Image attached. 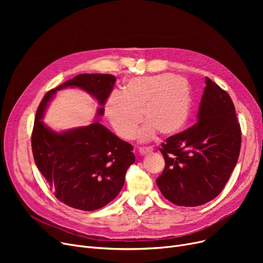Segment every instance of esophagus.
Segmentation results:
<instances>
[{
    "mask_svg": "<svg viewBox=\"0 0 263 263\" xmlns=\"http://www.w3.org/2000/svg\"><path fill=\"white\" fill-rule=\"evenodd\" d=\"M139 150H140V154H141L142 156H145V155L151 153V151L154 150V148L151 147V146H145V147H140Z\"/></svg>",
    "mask_w": 263,
    "mask_h": 263,
    "instance_id": "34e87169",
    "label": "esophagus"
}]
</instances>
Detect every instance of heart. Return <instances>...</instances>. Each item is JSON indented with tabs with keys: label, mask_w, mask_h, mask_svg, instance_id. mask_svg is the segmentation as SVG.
Segmentation results:
<instances>
[{
	"label": "heart",
	"mask_w": 263,
	"mask_h": 263,
	"mask_svg": "<svg viewBox=\"0 0 263 263\" xmlns=\"http://www.w3.org/2000/svg\"><path fill=\"white\" fill-rule=\"evenodd\" d=\"M192 107L189 82L170 73L134 78L123 88L114 92L106 103V115L115 132L122 139H132L142 121L139 135L143 141L158 131L170 135L180 131L186 123Z\"/></svg>",
	"instance_id": "heart-1"
}]
</instances>
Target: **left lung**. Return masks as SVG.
<instances>
[{
	"instance_id": "left-lung-1",
	"label": "left lung",
	"mask_w": 263,
	"mask_h": 263,
	"mask_svg": "<svg viewBox=\"0 0 263 263\" xmlns=\"http://www.w3.org/2000/svg\"><path fill=\"white\" fill-rule=\"evenodd\" d=\"M240 149L241 128L230 96L205 78L198 121L162 143L165 167L158 187L177 205L208 202L223 191Z\"/></svg>"
}]
</instances>
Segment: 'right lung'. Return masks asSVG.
I'll list each match as a JSON object with an SVG mask.
<instances>
[{
	"mask_svg": "<svg viewBox=\"0 0 263 263\" xmlns=\"http://www.w3.org/2000/svg\"><path fill=\"white\" fill-rule=\"evenodd\" d=\"M115 83L112 74H79L49 90L37 108L32 132L35 163L55 197L71 208L98 210L118 195L126 172L135 161L133 146L99 121L58 133L41 118L55 92L63 88L79 87L104 105ZM97 113L103 115L104 107Z\"/></svg>",
	"mask_w": 263,
	"mask_h": 263,
	"instance_id": "add662e5",
	"label": "right lung"
}]
</instances>
